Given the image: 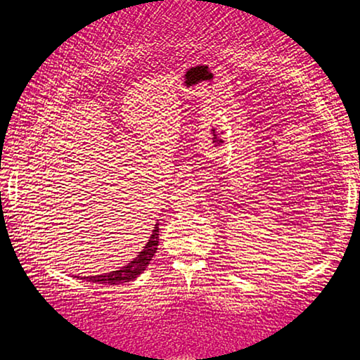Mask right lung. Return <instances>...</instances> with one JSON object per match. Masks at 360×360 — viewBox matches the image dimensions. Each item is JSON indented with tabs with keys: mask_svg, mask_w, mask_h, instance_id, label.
Wrapping results in <instances>:
<instances>
[{
	"mask_svg": "<svg viewBox=\"0 0 360 360\" xmlns=\"http://www.w3.org/2000/svg\"><path fill=\"white\" fill-rule=\"evenodd\" d=\"M160 224L155 225L153 235L150 236V240L146 245L143 246V250L140 251V255L135 257L134 261H130L127 266L120 267L119 271H112L109 274H103V276H89V277H83V279L89 281V282H98V283H109V285H115V283H122V282H130L139 277L141 272L146 269V266L150 264L151 257L155 256L156 250H158V240H160Z\"/></svg>",
	"mask_w": 360,
	"mask_h": 360,
	"instance_id": "1",
	"label": "right lung"
}]
</instances>
